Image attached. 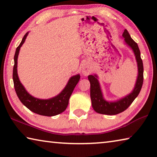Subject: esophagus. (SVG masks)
Listing matches in <instances>:
<instances>
[{
  "instance_id": "esophagus-1",
  "label": "esophagus",
  "mask_w": 157,
  "mask_h": 157,
  "mask_svg": "<svg viewBox=\"0 0 157 157\" xmlns=\"http://www.w3.org/2000/svg\"><path fill=\"white\" fill-rule=\"evenodd\" d=\"M91 71V68H90L89 66L87 65H84L82 68V73L84 76H86L88 75L89 74H90Z\"/></svg>"
}]
</instances>
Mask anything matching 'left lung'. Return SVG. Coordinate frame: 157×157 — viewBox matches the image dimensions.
I'll return each mask as SVG.
<instances>
[{"label":"left lung","mask_w":157,"mask_h":157,"mask_svg":"<svg viewBox=\"0 0 157 157\" xmlns=\"http://www.w3.org/2000/svg\"><path fill=\"white\" fill-rule=\"evenodd\" d=\"M124 41L131 48L136 58L138 67V75L134 88L132 91L124 98H122L116 101L106 100L102 92L100 82L98 81L97 75H90L88 79L91 84L90 95L94 109L98 113L106 114V115H116L126 110L132 104L138 95L139 94L142 88L143 82V64L140 58V52L138 44L131 38L126 29L123 33Z\"/></svg>","instance_id":"1"}]
</instances>
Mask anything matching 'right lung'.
<instances>
[{
    "label": "right lung",
    "mask_w": 157,
    "mask_h": 157,
    "mask_svg": "<svg viewBox=\"0 0 157 157\" xmlns=\"http://www.w3.org/2000/svg\"><path fill=\"white\" fill-rule=\"evenodd\" d=\"M29 32L26 33L17 49H16L14 60V65L13 68V82L16 93L18 98L23 105L33 112L45 116H54L58 115L66 110L68 105V100L71 94L78 83L80 75L78 74L69 79L61 93L56 96L49 99H39L33 97L26 91L25 87L19 80L17 73V60L21 47L24 44Z\"/></svg>",
    "instance_id": "obj_1"
}]
</instances>
